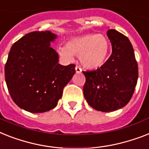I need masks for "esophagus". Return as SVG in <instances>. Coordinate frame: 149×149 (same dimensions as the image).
<instances>
[{
    "label": "esophagus",
    "mask_w": 149,
    "mask_h": 149,
    "mask_svg": "<svg viewBox=\"0 0 149 149\" xmlns=\"http://www.w3.org/2000/svg\"><path fill=\"white\" fill-rule=\"evenodd\" d=\"M75 71L77 73H81L82 70H81V67H79V66H78V65H77V66L75 67Z\"/></svg>",
    "instance_id": "obj_1"
}]
</instances>
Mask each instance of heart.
<instances>
[{
  "mask_svg": "<svg viewBox=\"0 0 149 149\" xmlns=\"http://www.w3.org/2000/svg\"><path fill=\"white\" fill-rule=\"evenodd\" d=\"M59 54L68 61L74 55L80 56V61L84 68L96 69L106 60L109 52L108 41L99 34H87L71 39L67 46L59 47Z\"/></svg>",
  "mask_w": 149,
  "mask_h": 149,
  "instance_id": "obj_1",
  "label": "heart"
}]
</instances>
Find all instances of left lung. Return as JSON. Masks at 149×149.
I'll return each mask as SVG.
<instances>
[{
	"instance_id": "1",
	"label": "left lung",
	"mask_w": 149,
	"mask_h": 149,
	"mask_svg": "<svg viewBox=\"0 0 149 149\" xmlns=\"http://www.w3.org/2000/svg\"><path fill=\"white\" fill-rule=\"evenodd\" d=\"M107 35L112 47L109 58L96 71H83L84 97L90 106L103 112L125 106L139 77L135 52L128 38L115 29L108 30Z\"/></svg>"
}]
</instances>
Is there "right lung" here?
Wrapping results in <instances>:
<instances>
[{
    "label": "right lung",
    "mask_w": 149,
    "mask_h": 149,
    "mask_svg": "<svg viewBox=\"0 0 149 149\" xmlns=\"http://www.w3.org/2000/svg\"><path fill=\"white\" fill-rule=\"evenodd\" d=\"M57 38L49 31H33L16 41L4 68L5 81L14 103L31 113L55 108L63 89L75 74V65L58 64L50 47Z\"/></svg>",
    "instance_id": "add662e5"
}]
</instances>
